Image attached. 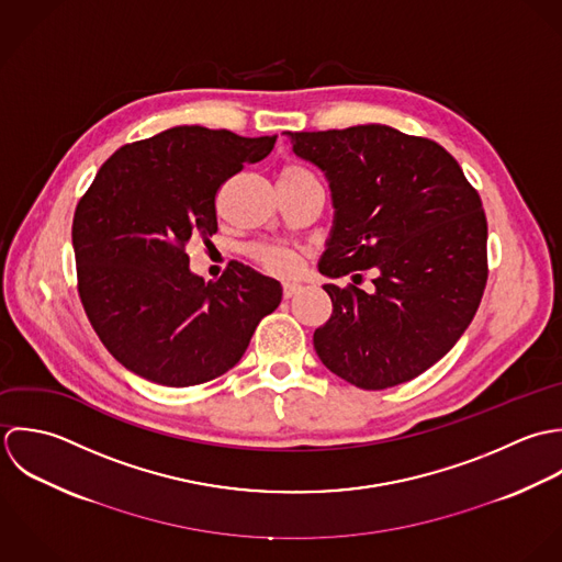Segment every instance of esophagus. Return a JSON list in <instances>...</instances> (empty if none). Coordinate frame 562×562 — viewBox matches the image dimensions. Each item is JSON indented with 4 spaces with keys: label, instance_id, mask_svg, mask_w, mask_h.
<instances>
[{
    "label": "esophagus",
    "instance_id": "esophagus-1",
    "mask_svg": "<svg viewBox=\"0 0 562 562\" xmlns=\"http://www.w3.org/2000/svg\"><path fill=\"white\" fill-rule=\"evenodd\" d=\"M302 291H304V286H302L300 282H284V286H282L284 300H291V297H295V295L302 293Z\"/></svg>",
    "mask_w": 562,
    "mask_h": 562
}]
</instances>
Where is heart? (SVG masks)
<instances>
[{
  "label": "heart",
  "mask_w": 562,
  "mask_h": 562,
  "mask_svg": "<svg viewBox=\"0 0 562 562\" xmlns=\"http://www.w3.org/2000/svg\"><path fill=\"white\" fill-rule=\"evenodd\" d=\"M282 171H308L304 167H297V165H289L284 167ZM254 256L258 258V262L269 269L271 273H278V276H291L297 271L300 267V256L297 251L284 247V245H260L254 249Z\"/></svg>",
  "instance_id": "heart-1"
}]
</instances>
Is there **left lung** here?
<instances>
[{
    "label": "left lung",
    "instance_id": "left-lung-1",
    "mask_svg": "<svg viewBox=\"0 0 562 562\" xmlns=\"http://www.w3.org/2000/svg\"><path fill=\"white\" fill-rule=\"evenodd\" d=\"M330 184L335 224L319 271L378 269L373 293L324 284L333 317L315 330L322 362L367 391L408 382L469 328L486 284L477 191L439 143L369 123L289 132ZM358 276V273H356Z\"/></svg>",
    "mask_w": 562,
    "mask_h": 562
}]
</instances>
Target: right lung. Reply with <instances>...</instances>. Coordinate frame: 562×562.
Wrapping results in <instances>:
<instances>
[{
  "mask_svg": "<svg viewBox=\"0 0 562 562\" xmlns=\"http://www.w3.org/2000/svg\"><path fill=\"white\" fill-rule=\"evenodd\" d=\"M278 136L176 125L123 145L74 215L78 291L98 337L132 373L162 386L220 378L245 353L282 286L243 262L217 282L189 269L193 236L217 232L215 195Z\"/></svg>",
  "mask_w": 562,
  "mask_h": 562,
  "instance_id": "add662e5",
  "label": "right lung"
}]
</instances>
